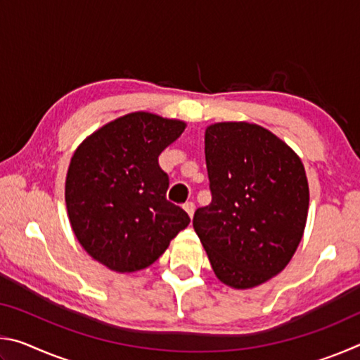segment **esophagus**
Listing matches in <instances>:
<instances>
[{"label":"esophagus","instance_id":"34e87169","mask_svg":"<svg viewBox=\"0 0 360 360\" xmlns=\"http://www.w3.org/2000/svg\"><path fill=\"white\" fill-rule=\"evenodd\" d=\"M184 210H186V212L188 214V217H192L193 212H195V205H193L192 202H187V203L184 205Z\"/></svg>","mask_w":360,"mask_h":360}]
</instances>
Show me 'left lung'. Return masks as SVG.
Segmentation results:
<instances>
[{
	"label": "left lung",
	"instance_id": "1",
	"mask_svg": "<svg viewBox=\"0 0 360 360\" xmlns=\"http://www.w3.org/2000/svg\"><path fill=\"white\" fill-rule=\"evenodd\" d=\"M212 200L193 229L212 270L233 289H251L281 273L300 245L309 188L304 167L283 139L248 122H219L205 131Z\"/></svg>",
	"mask_w": 360,
	"mask_h": 360
}]
</instances>
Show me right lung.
Masks as SVG:
<instances>
[{"instance_id":"add662e5","label":"right lung","mask_w":360,"mask_h":360,"mask_svg":"<svg viewBox=\"0 0 360 360\" xmlns=\"http://www.w3.org/2000/svg\"><path fill=\"white\" fill-rule=\"evenodd\" d=\"M184 129L182 120L130 112L94 131L72 154L65 182L71 229L109 270L152 265L191 222L167 200L168 174L158 165Z\"/></svg>"}]
</instances>
